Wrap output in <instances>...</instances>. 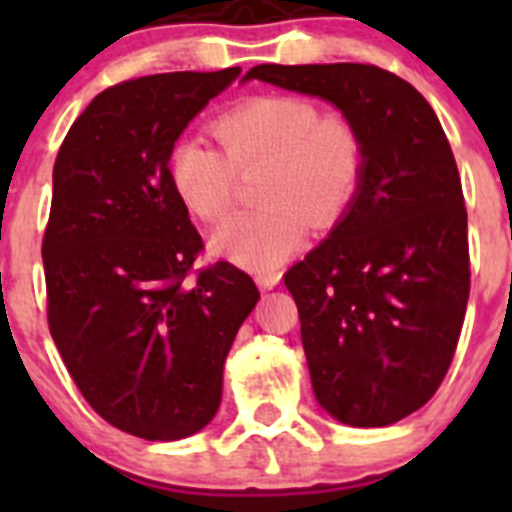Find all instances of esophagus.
Segmentation results:
<instances>
[{"instance_id":"obj_1","label":"esophagus","mask_w":512,"mask_h":512,"mask_svg":"<svg viewBox=\"0 0 512 512\" xmlns=\"http://www.w3.org/2000/svg\"><path fill=\"white\" fill-rule=\"evenodd\" d=\"M279 279H282V274H279V271H264V274H259V277H256V282H259L261 289H274L279 284Z\"/></svg>"}]
</instances>
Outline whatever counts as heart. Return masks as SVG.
<instances>
[{
	"instance_id": "obj_1",
	"label": "heart",
	"mask_w": 512,
	"mask_h": 512,
	"mask_svg": "<svg viewBox=\"0 0 512 512\" xmlns=\"http://www.w3.org/2000/svg\"><path fill=\"white\" fill-rule=\"evenodd\" d=\"M220 146L189 135L171 148L169 179L179 200L205 220L230 215L238 174L266 169L264 210L233 217L212 235L217 253L253 271H269L305 243L310 220L336 223L359 194L366 169L361 130L343 115H323L295 94L248 97L217 117Z\"/></svg>"
}]
</instances>
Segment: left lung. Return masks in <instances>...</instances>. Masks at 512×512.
I'll return each instance as SVG.
<instances>
[{
	"label": "left lung",
	"mask_w": 512,
	"mask_h": 512,
	"mask_svg": "<svg viewBox=\"0 0 512 512\" xmlns=\"http://www.w3.org/2000/svg\"><path fill=\"white\" fill-rule=\"evenodd\" d=\"M246 79L336 104L364 135L359 194L284 284L320 405L356 428L408 418L449 372L469 300L467 207L441 122L369 63H261Z\"/></svg>",
	"instance_id": "left-lung-1"
}]
</instances>
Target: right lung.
<instances>
[{
  "mask_svg": "<svg viewBox=\"0 0 512 512\" xmlns=\"http://www.w3.org/2000/svg\"><path fill=\"white\" fill-rule=\"evenodd\" d=\"M241 69L120 81L76 117L43 235L48 328L99 418L146 441L202 431L259 289L205 243L169 179L176 138Z\"/></svg>",
  "mask_w": 512,
  "mask_h": 512,
  "instance_id": "right-lung-1",
  "label": "right lung"
}]
</instances>
